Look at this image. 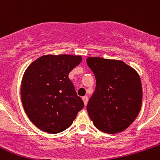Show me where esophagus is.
I'll use <instances>...</instances> for the list:
<instances>
[{
	"label": "esophagus",
	"mask_w": 160,
	"mask_h": 160,
	"mask_svg": "<svg viewBox=\"0 0 160 160\" xmlns=\"http://www.w3.org/2000/svg\"><path fill=\"white\" fill-rule=\"evenodd\" d=\"M82 100H83L85 105H86V104H87V103H88V100H89L88 97L86 96V95H85V96H82Z\"/></svg>",
	"instance_id": "esophagus-1"
}]
</instances>
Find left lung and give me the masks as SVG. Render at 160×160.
Returning <instances> with one entry per match:
<instances>
[{
	"instance_id": "obj_1",
	"label": "left lung",
	"mask_w": 160,
	"mask_h": 160,
	"mask_svg": "<svg viewBox=\"0 0 160 160\" xmlns=\"http://www.w3.org/2000/svg\"><path fill=\"white\" fill-rule=\"evenodd\" d=\"M86 63L96 80L95 90L86 106L93 124L108 134L124 131L141 108L142 86L138 74L120 60L89 57Z\"/></svg>"
}]
</instances>
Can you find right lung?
<instances>
[{"label": "right lung", "instance_id": "add662e5", "mask_svg": "<svg viewBox=\"0 0 160 160\" xmlns=\"http://www.w3.org/2000/svg\"><path fill=\"white\" fill-rule=\"evenodd\" d=\"M82 61L80 56L47 55L28 67L21 84V99L32 123L50 134L71 126L84 103L69 73Z\"/></svg>", "mask_w": 160, "mask_h": 160}]
</instances>
